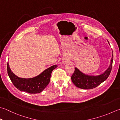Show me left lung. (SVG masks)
<instances>
[{
  "label": "left lung",
  "instance_id": "8db88e82",
  "mask_svg": "<svg viewBox=\"0 0 120 120\" xmlns=\"http://www.w3.org/2000/svg\"><path fill=\"white\" fill-rule=\"evenodd\" d=\"M113 59V56L112 55L108 69L104 73L98 76L87 75L75 68L71 76L72 82L77 87L84 90H90L96 87L106 80L109 76L112 70Z\"/></svg>",
  "mask_w": 120,
  "mask_h": 120
}]
</instances>
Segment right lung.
Listing matches in <instances>:
<instances>
[{"instance_id":"right-lung-1","label":"right lung","mask_w":120,"mask_h":120,"mask_svg":"<svg viewBox=\"0 0 120 120\" xmlns=\"http://www.w3.org/2000/svg\"><path fill=\"white\" fill-rule=\"evenodd\" d=\"M58 66L54 65L45 70L41 74L30 79L20 78L11 71L9 63H7V72L11 82L18 90L30 94L41 92L50 82L51 73Z\"/></svg>"}]
</instances>
